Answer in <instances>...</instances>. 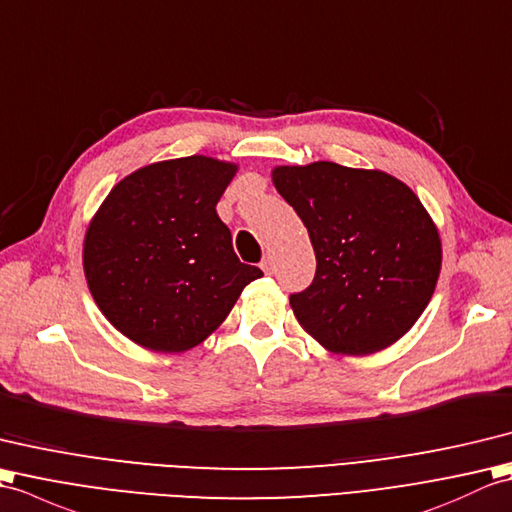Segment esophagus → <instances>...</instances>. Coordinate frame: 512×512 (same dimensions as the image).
<instances>
[{
	"label": "esophagus",
	"mask_w": 512,
	"mask_h": 512,
	"mask_svg": "<svg viewBox=\"0 0 512 512\" xmlns=\"http://www.w3.org/2000/svg\"><path fill=\"white\" fill-rule=\"evenodd\" d=\"M260 269H263L267 276L274 274V256H271V254H265V256H263V263H260Z\"/></svg>",
	"instance_id": "1"
}]
</instances>
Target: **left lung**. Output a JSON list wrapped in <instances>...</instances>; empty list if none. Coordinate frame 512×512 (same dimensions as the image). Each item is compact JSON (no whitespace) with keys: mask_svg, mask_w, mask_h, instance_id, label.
<instances>
[{"mask_svg":"<svg viewBox=\"0 0 512 512\" xmlns=\"http://www.w3.org/2000/svg\"><path fill=\"white\" fill-rule=\"evenodd\" d=\"M315 252L309 287L289 302L300 326L337 355L392 346L425 311L440 276L438 227L403 181L335 162L276 166Z\"/></svg>","mask_w":512,"mask_h":512,"instance_id":"1","label":"left lung"}]
</instances>
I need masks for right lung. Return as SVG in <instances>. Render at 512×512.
Returning a JSON list of instances; mask_svg holds the SVG:
<instances>
[{
    "label": "right lung",
    "instance_id": "obj_1",
    "mask_svg": "<svg viewBox=\"0 0 512 512\" xmlns=\"http://www.w3.org/2000/svg\"><path fill=\"white\" fill-rule=\"evenodd\" d=\"M238 166L206 155L155 162L111 188L83 243L102 315L142 348L201 344L263 276L238 260L217 203Z\"/></svg>",
    "mask_w": 512,
    "mask_h": 512
}]
</instances>
